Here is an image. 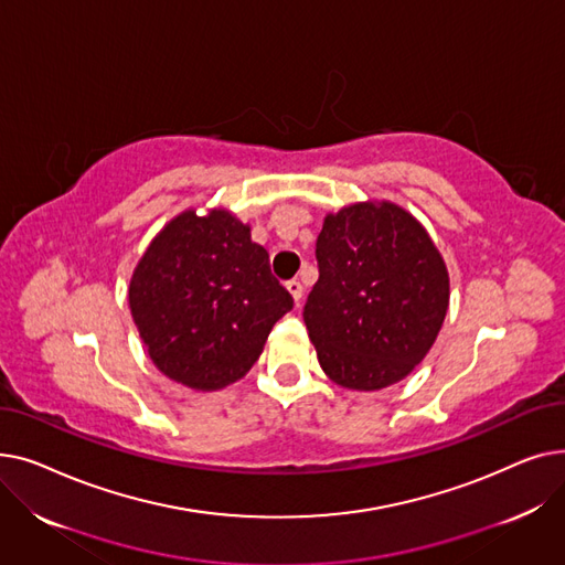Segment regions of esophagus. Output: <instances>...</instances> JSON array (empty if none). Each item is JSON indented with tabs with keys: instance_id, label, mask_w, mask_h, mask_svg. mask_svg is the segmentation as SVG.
I'll return each mask as SVG.
<instances>
[{
	"instance_id": "esophagus-1",
	"label": "esophagus",
	"mask_w": 565,
	"mask_h": 565,
	"mask_svg": "<svg viewBox=\"0 0 565 565\" xmlns=\"http://www.w3.org/2000/svg\"><path fill=\"white\" fill-rule=\"evenodd\" d=\"M286 288H288V292L292 295V300H295V305H300V300H302V292H305L302 284H300L298 279H292V281H288V284H286Z\"/></svg>"
}]
</instances>
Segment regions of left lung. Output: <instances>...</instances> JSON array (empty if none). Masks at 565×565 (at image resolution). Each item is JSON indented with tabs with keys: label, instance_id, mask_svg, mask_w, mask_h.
<instances>
[{
	"label": "left lung",
	"instance_id": "obj_1",
	"mask_svg": "<svg viewBox=\"0 0 565 565\" xmlns=\"http://www.w3.org/2000/svg\"><path fill=\"white\" fill-rule=\"evenodd\" d=\"M320 277L305 324L320 369L345 390L407 377L449 309V270L424 224L392 201L328 213L316 243Z\"/></svg>",
	"mask_w": 565,
	"mask_h": 565
}]
</instances>
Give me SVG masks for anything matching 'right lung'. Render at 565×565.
Returning <instances> with one entry per match:
<instances>
[{
  "label": "right lung",
  "instance_id": "add662e5",
  "mask_svg": "<svg viewBox=\"0 0 565 565\" xmlns=\"http://www.w3.org/2000/svg\"><path fill=\"white\" fill-rule=\"evenodd\" d=\"M128 305L148 358L169 380L217 392L247 375L292 309L252 228L226 207H188L139 258Z\"/></svg>",
  "mask_w": 565,
  "mask_h": 565
}]
</instances>
